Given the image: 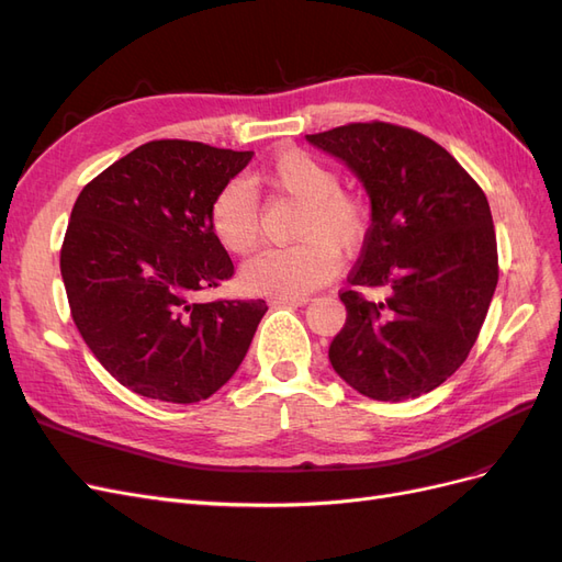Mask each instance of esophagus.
<instances>
[{
  "instance_id": "esophagus-1",
  "label": "esophagus",
  "mask_w": 562,
  "mask_h": 562,
  "mask_svg": "<svg viewBox=\"0 0 562 562\" xmlns=\"http://www.w3.org/2000/svg\"><path fill=\"white\" fill-rule=\"evenodd\" d=\"M310 297H269V304H279V307H304Z\"/></svg>"
}]
</instances>
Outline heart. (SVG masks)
<instances>
[{"instance_id": "b5f03b06", "label": "heart", "mask_w": 562, "mask_h": 562, "mask_svg": "<svg viewBox=\"0 0 562 562\" xmlns=\"http://www.w3.org/2000/svg\"><path fill=\"white\" fill-rule=\"evenodd\" d=\"M262 180L281 194L302 203L288 248H267L241 269V285L252 295L304 297L337 274V252L361 246L368 211L361 199L339 190L335 168L297 147L283 149L269 161ZM209 225L215 241L234 255H244L260 239V211L252 184L229 180L213 196Z\"/></svg>"}]
</instances>
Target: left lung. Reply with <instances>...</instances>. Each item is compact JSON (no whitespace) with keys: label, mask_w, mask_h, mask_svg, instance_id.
<instances>
[{"label":"left lung","mask_w":562,"mask_h":562,"mask_svg":"<svg viewBox=\"0 0 562 562\" xmlns=\"http://www.w3.org/2000/svg\"><path fill=\"white\" fill-rule=\"evenodd\" d=\"M370 199V229L347 323L328 359L372 401L429 394L467 361L495 295L497 239L487 199L450 151L417 131L372 122L307 135ZM361 286H378L368 301Z\"/></svg>","instance_id":"left-lung-1"}]
</instances>
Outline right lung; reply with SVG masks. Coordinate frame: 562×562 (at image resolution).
Wrapping results in <instances>:
<instances>
[{
  "instance_id": "add662e5",
  "label": "right lung",
  "mask_w": 562,
  "mask_h": 562,
  "mask_svg": "<svg viewBox=\"0 0 562 562\" xmlns=\"http://www.w3.org/2000/svg\"><path fill=\"white\" fill-rule=\"evenodd\" d=\"M252 151L151 140L75 201L60 274L75 326L110 375L145 398L196 403L241 366L265 300L199 302L234 274L209 225L213 196Z\"/></svg>"
}]
</instances>
